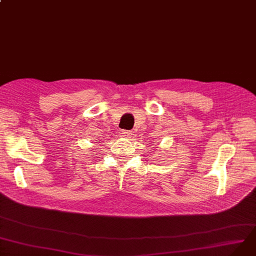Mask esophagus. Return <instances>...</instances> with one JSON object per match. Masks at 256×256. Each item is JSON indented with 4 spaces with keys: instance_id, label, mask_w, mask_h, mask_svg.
Wrapping results in <instances>:
<instances>
[{
    "instance_id": "obj_1",
    "label": "esophagus",
    "mask_w": 256,
    "mask_h": 256,
    "mask_svg": "<svg viewBox=\"0 0 256 256\" xmlns=\"http://www.w3.org/2000/svg\"><path fill=\"white\" fill-rule=\"evenodd\" d=\"M122 134H123L125 137H129V136L132 134V131H130V130H124Z\"/></svg>"
}]
</instances>
